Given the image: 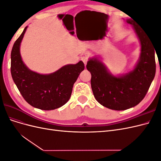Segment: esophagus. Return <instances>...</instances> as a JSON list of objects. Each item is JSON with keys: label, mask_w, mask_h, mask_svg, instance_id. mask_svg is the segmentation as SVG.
<instances>
[{"label": "esophagus", "mask_w": 161, "mask_h": 161, "mask_svg": "<svg viewBox=\"0 0 161 161\" xmlns=\"http://www.w3.org/2000/svg\"><path fill=\"white\" fill-rule=\"evenodd\" d=\"M81 60H82V62H84V64L86 65L87 61H88V60H89V54H88V53H83V54H82V56H81Z\"/></svg>", "instance_id": "34e87169"}]
</instances>
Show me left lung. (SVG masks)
<instances>
[{"instance_id":"left-lung-1","label":"left lung","mask_w":161,"mask_h":161,"mask_svg":"<svg viewBox=\"0 0 161 161\" xmlns=\"http://www.w3.org/2000/svg\"><path fill=\"white\" fill-rule=\"evenodd\" d=\"M126 21L133 26L141 44L140 58L134 70L114 76L97 58L90 59L86 64L96 100L107 108L118 111L133 108L144 98L156 73L155 48L148 33L134 21Z\"/></svg>"}]
</instances>
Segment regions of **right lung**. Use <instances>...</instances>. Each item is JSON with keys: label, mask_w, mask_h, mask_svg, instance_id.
<instances>
[{"label": "right lung", "mask_w": 161, "mask_h": 161, "mask_svg": "<svg viewBox=\"0 0 161 161\" xmlns=\"http://www.w3.org/2000/svg\"><path fill=\"white\" fill-rule=\"evenodd\" d=\"M14 43L11 58V72L13 81L27 103L42 110H53L66 103L72 87L80 73L85 69L82 61L69 64L50 75H40L28 69L20 55V44L27 30Z\"/></svg>", "instance_id": "obj_1"}]
</instances>
